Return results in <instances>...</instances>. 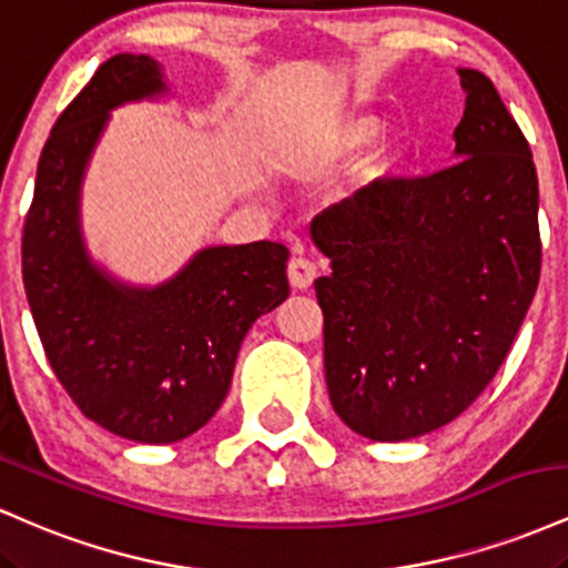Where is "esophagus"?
<instances>
[{
    "label": "esophagus",
    "instance_id": "1",
    "mask_svg": "<svg viewBox=\"0 0 568 568\" xmlns=\"http://www.w3.org/2000/svg\"><path fill=\"white\" fill-rule=\"evenodd\" d=\"M317 277V264L306 256H293L288 262V280L293 288L306 291Z\"/></svg>",
    "mask_w": 568,
    "mask_h": 568
}]
</instances>
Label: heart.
<instances>
[{"instance_id":"heart-1","label":"heart","mask_w":568,"mask_h":568,"mask_svg":"<svg viewBox=\"0 0 568 568\" xmlns=\"http://www.w3.org/2000/svg\"><path fill=\"white\" fill-rule=\"evenodd\" d=\"M374 120H368V116H338V120L325 122L315 130L310 146H306V154L315 162H342L352 152H357L374 135ZM397 162H400V152L393 146H382L363 160L361 175L374 184V181L393 173Z\"/></svg>"}]
</instances>
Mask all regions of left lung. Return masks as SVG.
Listing matches in <instances>:
<instances>
[{
  "mask_svg": "<svg viewBox=\"0 0 568 568\" xmlns=\"http://www.w3.org/2000/svg\"><path fill=\"white\" fill-rule=\"evenodd\" d=\"M459 82L456 162L376 181L312 221L331 258L315 280L331 406L371 440L419 438L470 408L539 283L529 141L486 74L459 69Z\"/></svg>",
  "mask_w": 568,
  "mask_h": 568,
  "instance_id": "left-lung-1",
  "label": "left lung"
}]
</instances>
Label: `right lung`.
Here are the masks:
<instances>
[{"label":"right lung","mask_w":568,"mask_h":568,"mask_svg":"<svg viewBox=\"0 0 568 568\" xmlns=\"http://www.w3.org/2000/svg\"><path fill=\"white\" fill-rule=\"evenodd\" d=\"M165 90L158 61L114 55L50 130L23 224V285L58 382L88 419L135 443L184 440L230 393L240 344L288 298V247H207L171 283L116 285L80 237V181L109 109Z\"/></svg>","instance_id":"1"}]
</instances>
